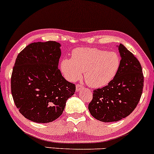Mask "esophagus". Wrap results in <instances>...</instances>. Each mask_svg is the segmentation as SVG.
Listing matches in <instances>:
<instances>
[{
  "instance_id": "1",
  "label": "esophagus",
  "mask_w": 154,
  "mask_h": 154,
  "mask_svg": "<svg viewBox=\"0 0 154 154\" xmlns=\"http://www.w3.org/2000/svg\"><path fill=\"white\" fill-rule=\"evenodd\" d=\"M84 87H83L82 85H77V86H76V91L77 92H79L81 91V90L83 89Z\"/></svg>"
}]
</instances>
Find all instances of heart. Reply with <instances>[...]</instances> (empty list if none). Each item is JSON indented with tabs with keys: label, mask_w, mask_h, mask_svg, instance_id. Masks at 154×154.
<instances>
[{
	"label": "heart",
	"mask_w": 154,
	"mask_h": 154,
	"mask_svg": "<svg viewBox=\"0 0 154 154\" xmlns=\"http://www.w3.org/2000/svg\"><path fill=\"white\" fill-rule=\"evenodd\" d=\"M121 66V58L116 52L95 48H79L72 51V59H63L61 71L69 81L77 80L84 72L86 82L91 87L106 85L115 77Z\"/></svg>",
	"instance_id": "heart-1"
}]
</instances>
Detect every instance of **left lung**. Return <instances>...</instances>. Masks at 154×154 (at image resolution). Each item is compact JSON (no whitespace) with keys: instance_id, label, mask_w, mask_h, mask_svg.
Masks as SVG:
<instances>
[{"instance_id":"obj_1","label":"left lung","mask_w":154,"mask_h":154,"mask_svg":"<svg viewBox=\"0 0 154 154\" xmlns=\"http://www.w3.org/2000/svg\"><path fill=\"white\" fill-rule=\"evenodd\" d=\"M121 66L114 79L102 88L93 91L88 109L95 119L117 122L130 115L140 99L143 74L139 61L122 44L118 45Z\"/></svg>"}]
</instances>
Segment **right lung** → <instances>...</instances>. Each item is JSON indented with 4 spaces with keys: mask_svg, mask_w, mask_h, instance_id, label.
<instances>
[{
    "mask_svg": "<svg viewBox=\"0 0 154 154\" xmlns=\"http://www.w3.org/2000/svg\"><path fill=\"white\" fill-rule=\"evenodd\" d=\"M61 44L55 41L28 45L17 56L11 75V93L24 117L48 123L62 114L75 84L63 78L58 68Z\"/></svg>",
    "mask_w": 154,
    "mask_h": 154,
    "instance_id": "1",
    "label": "right lung"
}]
</instances>
